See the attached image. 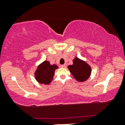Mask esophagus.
Here are the masks:
<instances>
[{
    "label": "esophagus",
    "instance_id": "34e87169",
    "mask_svg": "<svg viewBox=\"0 0 125 125\" xmlns=\"http://www.w3.org/2000/svg\"><path fill=\"white\" fill-rule=\"evenodd\" d=\"M60 67L61 68H66L67 65H66V64H63V65H61Z\"/></svg>",
    "mask_w": 125,
    "mask_h": 125
}]
</instances>
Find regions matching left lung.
Listing matches in <instances>:
<instances>
[{"mask_svg":"<svg viewBox=\"0 0 125 125\" xmlns=\"http://www.w3.org/2000/svg\"><path fill=\"white\" fill-rule=\"evenodd\" d=\"M73 64L68 66L70 72L78 82H83L87 80L91 74V68L85 62L75 57Z\"/></svg>","mask_w":125,"mask_h":125,"instance_id":"1","label":"left lung"}]
</instances>
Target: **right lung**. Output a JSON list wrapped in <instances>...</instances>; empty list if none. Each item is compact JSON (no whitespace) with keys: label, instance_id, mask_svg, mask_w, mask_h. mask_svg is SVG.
Listing matches in <instances>:
<instances>
[{"label":"right lung","instance_id":"right-lung-1","mask_svg":"<svg viewBox=\"0 0 125 125\" xmlns=\"http://www.w3.org/2000/svg\"><path fill=\"white\" fill-rule=\"evenodd\" d=\"M58 68L56 64L51 65L48 61H45L37 67L35 77L40 84H48L52 82L54 74V71Z\"/></svg>","mask_w":125,"mask_h":125}]
</instances>
